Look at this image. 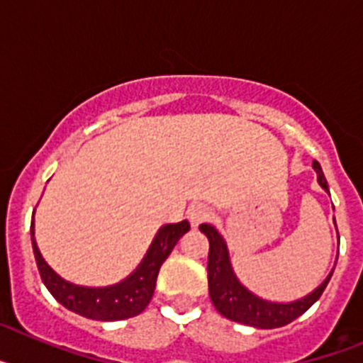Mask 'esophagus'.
Listing matches in <instances>:
<instances>
[{"mask_svg":"<svg viewBox=\"0 0 363 363\" xmlns=\"http://www.w3.org/2000/svg\"><path fill=\"white\" fill-rule=\"evenodd\" d=\"M187 218H189V221H191L192 227H198L213 218V211H211V207H207V205H203V203L191 205L187 211Z\"/></svg>","mask_w":363,"mask_h":363,"instance_id":"esophagus-1","label":"esophagus"}]
</instances>
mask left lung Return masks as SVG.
<instances>
[{"label": "left lung", "instance_id": "1", "mask_svg": "<svg viewBox=\"0 0 363 363\" xmlns=\"http://www.w3.org/2000/svg\"><path fill=\"white\" fill-rule=\"evenodd\" d=\"M314 171L318 172V182L322 189L329 192V185L322 172V167L318 162L313 163ZM201 233L209 238V262H207V278H209V294L218 313L223 314L225 318L233 322L243 323V325H252L258 329H274V327H284L296 320L298 316L306 313L314 301L322 296L323 289L327 287L333 277H327V280L320 285L318 289L313 291L309 296L301 300L293 301V303H272L262 298L255 296L252 293L243 287L229 264V252L223 238H221L214 227L201 223Z\"/></svg>", "mask_w": 363, "mask_h": 363}]
</instances>
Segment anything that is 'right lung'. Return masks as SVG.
Segmentation results:
<instances>
[{"label":"right lung","mask_w":363,"mask_h":363,"mask_svg":"<svg viewBox=\"0 0 363 363\" xmlns=\"http://www.w3.org/2000/svg\"><path fill=\"white\" fill-rule=\"evenodd\" d=\"M189 229L191 225L187 220L162 227L158 236L154 238L149 252L143 258L142 265L127 280L111 285V287L91 289V287H78V285L69 284L45 264V259L38 251L36 242H34V223L30 225L32 249H34L38 271H40L45 287L63 307L76 314H82L85 318L99 320V322L133 318L149 306L154 289H156L160 267L167 259V256L171 255L178 240Z\"/></svg>","instance_id":"1"}]
</instances>
